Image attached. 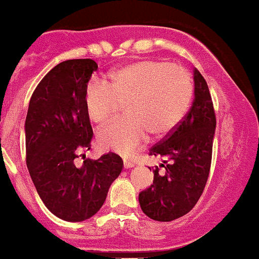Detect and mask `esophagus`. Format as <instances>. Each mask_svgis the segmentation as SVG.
I'll use <instances>...</instances> for the list:
<instances>
[{"label":"esophagus","instance_id":"esophagus-1","mask_svg":"<svg viewBox=\"0 0 259 259\" xmlns=\"http://www.w3.org/2000/svg\"><path fill=\"white\" fill-rule=\"evenodd\" d=\"M132 166H134V163H132V161L124 160V168H125V169H130V168H132Z\"/></svg>","mask_w":259,"mask_h":259}]
</instances>
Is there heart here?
<instances>
[{"label": "heart", "instance_id": "1", "mask_svg": "<svg viewBox=\"0 0 259 259\" xmlns=\"http://www.w3.org/2000/svg\"><path fill=\"white\" fill-rule=\"evenodd\" d=\"M193 96L191 76L166 62L140 61L112 71L110 84L91 79L84 91L90 120L104 124L119 103H127L125 120L115 121L98 134L104 149L128 155L148 138H160L180 124Z\"/></svg>", "mask_w": 259, "mask_h": 259}]
</instances>
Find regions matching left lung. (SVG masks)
Listing matches in <instances>:
<instances>
[{
    "label": "left lung",
    "mask_w": 259,
    "mask_h": 259,
    "mask_svg": "<svg viewBox=\"0 0 259 259\" xmlns=\"http://www.w3.org/2000/svg\"><path fill=\"white\" fill-rule=\"evenodd\" d=\"M194 99L180 124L149 155L163 157L164 172L153 169V184L139 193L140 208L155 221L180 219L197 204L208 181L215 131V115L204 76L193 70ZM151 169V168H149Z\"/></svg>",
    "instance_id": "obj_1"
}]
</instances>
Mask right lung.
<instances>
[{
    "label": "right lung",
    "mask_w": 259,
    "mask_h": 259,
    "mask_svg": "<svg viewBox=\"0 0 259 259\" xmlns=\"http://www.w3.org/2000/svg\"><path fill=\"white\" fill-rule=\"evenodd\" d=\"M96 70L93 59H70L51 68L34 90L25 121L26 164L34 187L45 206L68 222L96 214L123 169L116 153L83 159L82 165L74 161L91 147L84 91Z\"/></svg>",
    "instance_id": "1"
}]
</instances>
